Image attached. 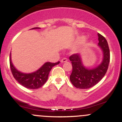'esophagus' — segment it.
Segmentation results:
<instances>
[{"label": "esophagus", "mask_w": 122, "mask_h": 122, "mask_svg": "<svg viewBox=\"0 0 122 122\" xmlns=\"http://www.w3.org/2000/svg\"><path fill=\"white\" fill-rule=\"evenodd\" d=\"M68 61V60H67L66 58H64L62 59V60H61V62H62V63H63V62H67V61Z\"/></svg>", "instance_id": "obj_1"}]
</instances>
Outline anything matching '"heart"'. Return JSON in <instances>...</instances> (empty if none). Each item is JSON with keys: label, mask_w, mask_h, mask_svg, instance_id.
Wrapping results in <instances>:
<instances>
[{"label": "heart", "mask_w": 122, "mask_h": 122, "mask_svg": "<svg viewBox=\"0 0 122 122\" xmlns=\"http://www.w3.org/2000/svg\"><path fill=\"white\" fill-rule=\"evenodd\" d=\"M85 41V37H83V36H81V37H80L79 39H78V41L80 42H83Z\"/></svg>", "instance_id": "heart-1"}]
</instances>
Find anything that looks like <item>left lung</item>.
I'll use <instances>...</instances> for the list:
<instances>
[{
    "label": "left lung",
    "instance_id": "obj_1",
    "mask_svg": "<svg viewBox=\"0 0 122 122\" xmlns=\"http://www.w3.org/2000/svg\"><path fill=\"white\" fill-rule=\"evenodd\" d=\"M98 46L102 52V60L97 67L89 68L84 66L81 56L79 54L70 56L73 71L70 76L71 83L77 88L89 89L97 84L107 72L110 62V49L107 40L98 33Z\"/></svg>",
    "mask_w": 122,
    "mask_h": 122
}]
</instances>
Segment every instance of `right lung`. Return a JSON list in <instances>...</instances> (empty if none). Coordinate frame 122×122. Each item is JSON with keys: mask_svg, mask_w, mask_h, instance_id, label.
Segmentation results:
<instances>
[{"mask_svg": "<svg viewBox=\"0 0 122 122\" xmlns=\"http://www.w3.org/2000/svg\"><path fill=\"white\" fill-rule=\"evenodd\" d=\"M40 28H41L39 27H35L31 29ZM9 62L10 70L15 80L25 87L31 89H35L42 87L48 80V75L52 68L60 63V61L55 63L46 62L36 71L30 73H24L18 71L14 67L12 62L11 53L10 54Z\"/></svg>", "mask_w": 122, "mask_h": 122, "instance_id": "add662e5", "label": "right lung"}]
</instances>
